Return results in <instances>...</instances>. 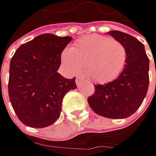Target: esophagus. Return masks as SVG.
<instances>
[{"label":"esophagus","instance_id":"esophagus-1","mask_svg":"<svg viewBox=\"0 0 156 156\" xmlns=\"http://www.w3.org/2000/svg\"><path fill=\"white\" fill-rule=\"evenodd\" d=\"M83 81H84V80H83L81 77H78V78H76V80H75V82H76L77 86H81V84Z\"/></svg>","mask_w":156,"mask_h":156}]
</instances>
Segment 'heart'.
I'll return each mask as SVG.
<instances>
[{
  "label": "heart",
  "instance_id": "obj_1",
  "mask_svg": "<svg viewBox=\"0 0 156 156\" xmlns=\"http://www.w3.org/2000/svg\"><path fill=\"white\" fill-rule=\"evenodd\" d=\"M127 59L123 45L103 35H88L75 41L62 54V62L72 74L81 66L87 78L95 83L114 81L122 72Z\"/></svg>",
  "mask_w": 156,
  "mask_h": 156
}]
</instances>
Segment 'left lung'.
Masks as SVG:
<instances>
[{
  "label": "left lung",
  "instance_id": "left-lung-1",
  "mask_svg": "<svg viewBox=\"0 0 156 156\" xmlns=\"http://www.w3.org/2000/svg\"><path fill=\"white\" fill-rule=\"evenodd\" d=\"M125 48L127 59L122 72L114 81L94 86L87 102L94 113L111 119L132 115L140 108L148 88L149 59L144 45L135 37L121 31L108 33Z\"/></svg>",
  "mask_w": 156,
  "mask_h": 156
}]
</instances>
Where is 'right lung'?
<instances>
[{
	"label": "right lung",
	"instance_id": "right-lung-1",
	"mask_svg": "<svg viewBox=\"0 0 156 156\" xmlns=\"http://www.w3.org/2000/svg\"><path fill=\"white\" fill-rule=\"evenodd\" d=\"M72 37L42 34L15 51L9 67V96L19 120L31 128H45L60 117L64 95L76 88L75 78L57 71Z\"/></svg>",
	"mask_w": 156,
	"mask_h": 156
}]
</instances>
